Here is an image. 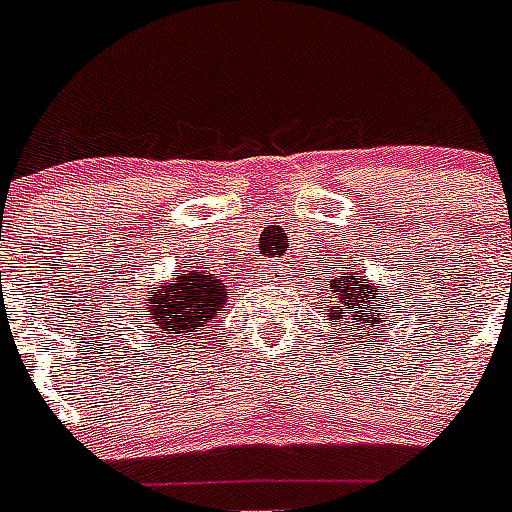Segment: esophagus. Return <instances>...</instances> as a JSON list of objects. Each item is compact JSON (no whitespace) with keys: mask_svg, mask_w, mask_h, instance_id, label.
<instances>
[{"mask_svg":"<svg viewBox=\"0 0 512 512\" xmlns=\"http://www.w3.org/2000/svg\"><path fill=\"white\" fill-rule=\"evenodd\" d=\"M263 276H265V279H276V276H281V268H279V265H276V263H273V265H265V268H263Z\"/></svg>","mask_w":512,"mask_h":512,"instance_id":"obj_1","label":"esophagus"}]
</instances>
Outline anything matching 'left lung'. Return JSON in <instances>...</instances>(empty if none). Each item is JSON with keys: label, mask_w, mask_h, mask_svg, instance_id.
Wrapping results in <instances>:
<instances>
[{"label": "left lung", "mask_w": 512, "mask_h": 512, "mask_svg": "<svg viewBox=\"0 0 512 512\" xmlns=\"http://www.w3.org/2000/svg\"><path fill=\"white\" fill-rule=\"evenodd\" d=\"M329 292H332V319L340 321V327L348 332V337L356 335V340L361 337H369V327H380L382 313L385 308V300H382V292L374 284H369L366 276L361 273H340V279L329 281ZM327 321V319H324ZM361 323L367 327V332L357 327Z\"/></svg>", "instance_id": "left-lung-1"}]
</instances>
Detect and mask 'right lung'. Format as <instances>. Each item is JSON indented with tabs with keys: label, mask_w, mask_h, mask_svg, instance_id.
Wrapping results in <instances>:
<instances>
[{
	"label": "right lung",
	"mask_w": 512,
	"mask_h": 512,
	"mask_svg": "<svg viewBox=\"0 0 512 512\" xmlns=\"http://www.w3.org/2000/svg\"><path fill=\"white\" fill-rule=\"evenodd\" d=\"M143 316L164 332L167 345L196 335L225 308L228 289L217 273L185 271L175 281L154 284L148 292Z\"/></svg>",
	"instance_id": "1"
}]
</instances>
